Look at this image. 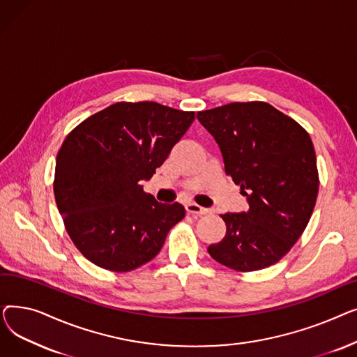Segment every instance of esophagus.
Here are the masks:
<instances>
[{"label":"esophagus","instance_id":"esophagus-1","mask_svg":"<svg viewBox=\"0 0 357 357\" xmlns=\"http://www.w3.org/2000/svg\"><path fill=\"white\" fill-rule=\"evenodd\" d=\"M185 210H186V213L192 214V215H204V214L210 213L208 208H204V207H201V205L194 204V202L186 204V205H185Z\"/></svg>","mask_w":357,"mask_h":357}]
</instances>
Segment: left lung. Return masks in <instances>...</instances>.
<instances>
[{
    "label": "left lung",
    "instance_id": "8db88e82",
    "mask_svg": "<svg viewBox=\"0 0 357 357\" xmlns=\"http://www.w3.org/2000/svg\"><path fill=\"white\" fill-rule=\"evenodd\" d=\"M220 146L226 174L248 197L246 213H226L224 238L208 246L237 272L268 268L304 233L315 207V150L304 127L268 102H231L198 111Z\"/></svg>",
    "mask_w": 357,
    "mask_h": 357
}]
</instances>
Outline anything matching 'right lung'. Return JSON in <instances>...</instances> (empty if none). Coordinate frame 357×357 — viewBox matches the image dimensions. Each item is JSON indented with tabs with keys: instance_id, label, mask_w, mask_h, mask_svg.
Instances as JSON below:
<instances>
[{
	"instance_id": "right-lung-1",
	"label": "right lung",
	"mask_w": 357,
	"mask_h": 357,
	"mask_svg": "<svg viewBox=\"0 0 357 357\" xmlns=\"http://www.w3.org/2000/svg\"><path fill=\"white\" fill-rule=\"evenodd\" d=\"M195 119L153 101L116 102L84 120L56 158L53 191L65 229L93 265L128 272L152 260L185 217L143 191Z\"/></svg>"
}]
</instances>
